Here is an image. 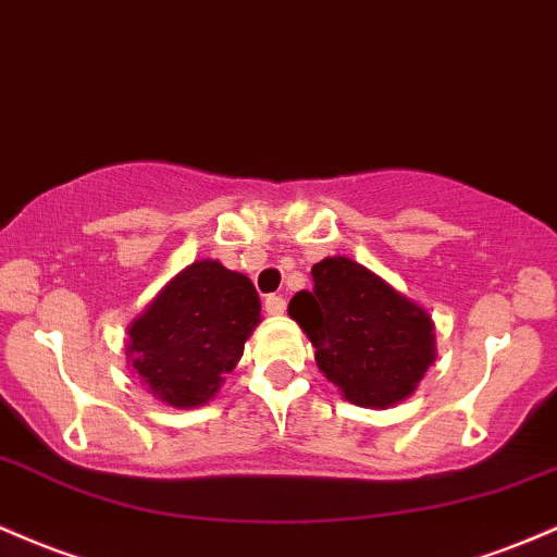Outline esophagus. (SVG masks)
Returning a JSON list of instances; mask_svg holds the SVG:
<instances>
[{"mask_svg":"<svg viewBox=\"0 0 557 557\" xmlns=\"http://www.w3.org/2000/svg\"><path fill=\"white\" fill-rule=\"evenodd\" d=\"M264 311H267V314H283L285 298L283 296H267L264 298Z\"/></svg>","mask_w":557,"mask_h":557,"instance_id":"1","label":"esophagus"}]
</instances>
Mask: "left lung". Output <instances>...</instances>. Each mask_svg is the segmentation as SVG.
I'll use <instances>...</instances> for the list:
<instances>
[{
  "mask_svg": "<svg viewBox=\"0 0 557 557\" xmlns=\"http://www.w3.org/2000/svg\"><path fill=\"white\" fill-rule=\"evenodd\" d=\"M311 277L314 288L298 290L288 314L322 375L357 407L386 409L412 396L436 362L431 314L348 256H327Z\"/></svg>",
  "mask_w": 557,
  "mask_h": 557,
  "instance_id": "obj_1",
  "label": "left lung"
}]
</instances>
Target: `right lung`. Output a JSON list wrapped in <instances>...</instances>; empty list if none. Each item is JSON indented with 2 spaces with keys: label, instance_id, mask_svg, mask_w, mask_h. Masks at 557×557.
Segmentation results:
<instances>
[{
  "label": "right lung",
  "instance_id": "1",
  "mask_svg": "<svg viewBox=\"0 0 557 557\" xmlns=\"http://www.w3.org/2000/svg\"><path fill=\"white\" fill-rule=\"evenodd\" d=\"M259 322V293L246 274L216 259L193 261L126 327V362L158 401L200 407L219 394Z\"/></svg>",
  "mask_w": 557,
  "mask_h": 557
}]
</instances>
